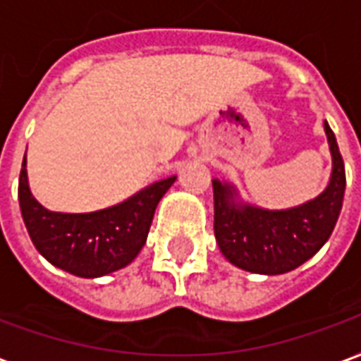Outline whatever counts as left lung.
Instances as JSON below:
<instances>
[{
	"label": "left lung",
	"instance_id": "obj_1",
	"mask_svg": "<svg viewBox=\"0 0 361 361\" xmlns=\"http://www.w3.org/2000/svg\"><path fill=\"white\" fill-rule=\"evenodd\" d=\"M333 171L325 190L288 209H265L240 198L235 184L213 178V228L223 256L257 275H283L306 264L329 240L346 188L343 155L325 121Z\"/></svg>",
	"mask_w": 361,
	"mask_h": 361
}]
</instances>
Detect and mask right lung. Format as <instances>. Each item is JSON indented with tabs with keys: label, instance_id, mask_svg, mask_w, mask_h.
Instances as JSON below:
<instances>
[{
	"label": "right lung",
	"instance_id": "add662e5",
	"mask_svg": "<svg viewBox=\"0 0 361 361\" xmlns=\"http://www.w3.org/2000/svg\"><path fill=\"white\" fill-rule=\"evenodd\" d=\"M175 180V175L155 180L130 198L97 212H49L30 192L25 155L18 204L30 240L49 264L76 277L96 279L123 269L140 254L155 207Z\"/></svg>",
	"mask_w": 361,
	"mask_h": 361
}]
</instances>
